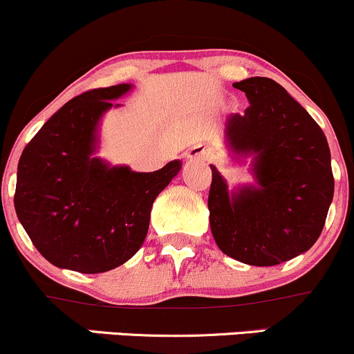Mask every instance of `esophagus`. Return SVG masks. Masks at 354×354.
Instances as JSON below:
<instances>
[{"label": "esophagus", "instance_id": "1", "mask_svg": "<svg viewBox=\"0 0 354 354\" xmlns=\"http://www.w3.org/2000/svg\"><path fill=\"white\" fill-rule=\"evenodd\" d=\"M212 156V151L205 146H195L186 153V159H188V161H209Z\"/></svg>", "mask_w": 354, "mask_h": 354}]
</instances>
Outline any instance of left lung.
Segmentation results:
<instances>
[{
    "label": "left lung",
    "mask_w": 354,
    "mask_h": 354,
    "mask_svg": "<svg viewBox=\"0 0 354 354\" xmlns=\"http://www.w3.org/2000/svg\"><path fill=\"white\" fill-rule=\"evenodd\" d=\"M234 87L245 92L250 106L228 115L225 142L234 161L252 158L255 183L232 189L209 166V227L228 257L277 266L319 239L335 195L331 153L316 120L275 80L250 77Z\"/></svg>",
    "instance_id": "1"
}]
</instances>
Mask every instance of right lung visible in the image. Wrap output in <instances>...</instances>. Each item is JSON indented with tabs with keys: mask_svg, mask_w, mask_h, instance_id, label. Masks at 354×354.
Returning <instances> with one entry per match:
<instances>
[{
	"mask_svg": "<svg viewBox=\"0 0 354 354\" xmlns=\"http://www.w3.org/2000/svg\"><path fill=\"white\" fill-rule=\"evenodd\" d=\"M133 88L119 84L68 100L23 149L15 209L37 250L55 267L99 274L145 242L154 200L180 173L174 159L153 173L97 156L100 120Z\"/></svg>",
	"mask_w": 354,
	"mask_h": 354,
	"instance_id": "1",
	"label": "right lung"
}]
</instances>
